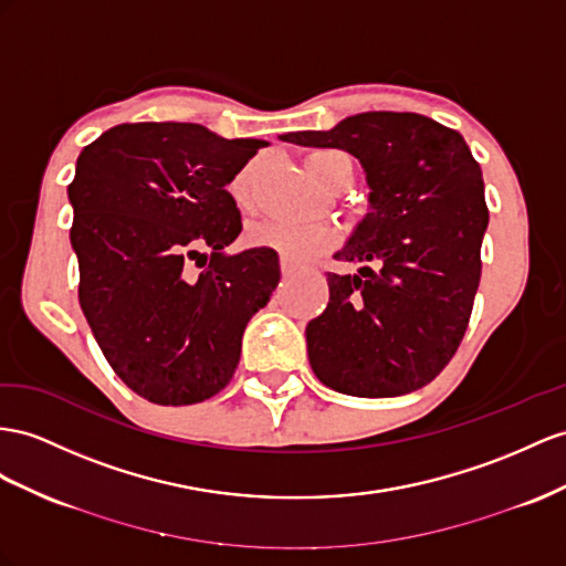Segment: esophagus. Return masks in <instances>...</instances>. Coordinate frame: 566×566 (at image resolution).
<instances>
[{"label":"esophagus","mask_w":566,"mask_h":566,"mask_svg":"<svg viewBox=\"0 0 566 566\" xmlns=\"http://www.w3.org/2000/svg\"><path fill=\"white\" fill-rule=\"evenodd\" d=\"M280 268H282V277H284V280H289V277H294V274H296V268H294L292 263H286V260H282V263H280Z\"/></svg>","instance_id":"34e87169"}]
</instances>
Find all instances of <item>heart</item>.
<instances>
[{
    "label": "heart",
    "instance_id": "b5f03b06",
    "mask_svg": "<svg viewBox=\"0 0 566 566\" xmlns=\"http://www.w3.org/2000/svg\"><path fill=\"white\" fill-rule=\"evenodd\" d=\"M306 165H308V171L313 174V179L321 181L327 188H332V184H335L342 167L354 169L352 159L339 150H315L308 155ZM231 196H234V200L241 208L251 206L253 167H245L237 174L234 181H231ZM245 239H249L251 245H258V249H272L274 253L282 255V260H286V263L301 265L315 255L335 249L337 231L327 224L263 220L249 227Z\"/></svg>",
    "mask_w": 566,
    "mask_h": 566
}]
</instances>
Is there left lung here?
I'll list each match as a JSON object with an SVG mask.
<instances>
[{"label": "left lung", "mask_w": 566, "mask_h": 566, "mask_svg": "<svg viewBox=\"0 0 566 566\" xmlns=\"http://www.w3.org/2000/svg\"><path fill=\"white\" fill-rule=\"evenodd\" d=\"M280 138L346 150L370 188L368 212L335 253L360 268L327 272L329 303L306 327L313 373L352 397L421 389L459 349L481 282V165L459 132L413 112H364Z\"/></svg>", "instance_id": "obj_1"}]
</instances>
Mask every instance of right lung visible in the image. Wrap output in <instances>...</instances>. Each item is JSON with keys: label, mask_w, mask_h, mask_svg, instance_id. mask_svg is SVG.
Masks as SVG:
<instances>
[{"label": "right lung", "mask_w": 566, "mask_h": 566, "mask_svg": "<svg viewBox=\"0 0 566 566\" xmlns=\"http://www.w3.org/2000/svg\"><path fill=\"white\" fill-rule=\"evenodd\" d=\"M265 145L143 122L78 155L69 186L78 301L107 364L143 399L186 407L224 389L245 325L280 282L272 249L224 251L241 234L227 184Z\"/></svg>", "instance_id": "obj_1"}]
</instances>
